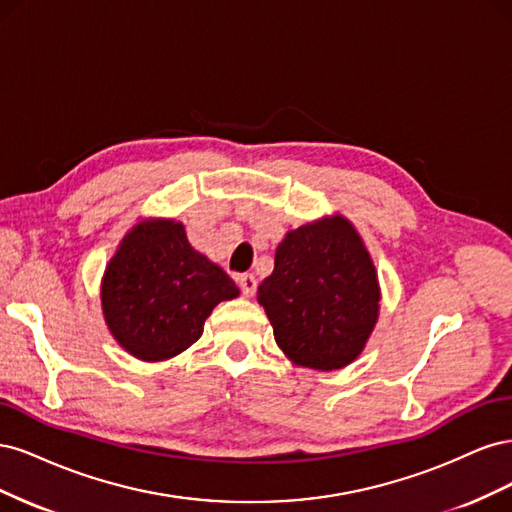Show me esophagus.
<instances>
[{
	"label": "esophagus",
	"instance_id": "34e87169",
	"mask_svg": "<svg viewBox=\"0 0 512 512\" xmlns=\"http://www.w3.org/2000/svg\"><path fill=\"white\" fill-rule=\"evenodd\" d=\"M256 286H258V282H256V277L252 273L239 275V288H241V292L245 294V297H254Z\"/></svg>",
	"mask_w": 512,
	"mask_h": 512
}]
</instances>
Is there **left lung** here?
Wrapping results in <instances>:
<instances>
[{"label": "left lung", "instance_id": "1", "mask_svg": "<svg viewBox=\"0 0 512 512\" xmlns=\"http://www.w3.org/2000/svg\"><path fill=\"white\" fill-rule=\"evenodd\" d=\"M258 301L294 363L331 371L361 354L378 320L380 290L363 241L335 215L288 232Z\"/></svg>", "mask_w": 512, "mask_h": 512}]
</instances>
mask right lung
Returning a JSON list of instances; mask_svg holds the SVG:
<instances>
[{
	"label": "right lung",
	"instance_id": "right-lung-1",
	"mask_svg": "<svg viewBox=\"0 0 512 512\" xmlns=\"http://www.w3.org/2000/svg\"><path fill=\"white\" fill-rule=\"evenodd\" d=\"M237 294L179 222L156 220L132 228L119 245L102 282V309L123 348L143 361H162L192 346L213 307Z\"/></svg>",
	"mask_w": 512,
	"mask_h": 512
}]
</instances>
